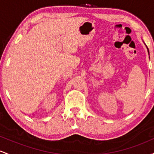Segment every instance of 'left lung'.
Masks as SVG:
<instances>
[{
  "label": "left lung",
  "mask_w": 154,
  "mask_h": 154,
  "mask_svg": "<svg viewBox=\"0 0 154 154\" xmlns=\"http://www.w3.org/2000/svg\"><path fill=\"white\" fill-rule=\"evenodd\" d=\"M147 49H148V54H149V51H148V48H147Z\"/></svg>",
  "instance_id": "1"
}]
</instances>
